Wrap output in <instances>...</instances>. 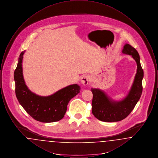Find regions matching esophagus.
Here are the masks:
<instances>
[{
    "label": "esophagus",
    "instance_id": "1",
    "mask_svg": "<svg viewBox=\"0 0 158 158\" xmlns=\"http://www.w3.org/2000/svg\"><path fill=\"white\" fill-rule=\"evenodd\" d=\"M90 81V77L89 76L85 75L82 77L81 78V83H82L83 85L86 86L88 84V83Z\"/></svg>",
    "mask_w": 158,
    "mask_h": 158
}]
</instances>
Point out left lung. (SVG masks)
I'll return each mask as SVG.
<instances>
[{"label":"left lung","instance_id":"left-lung-1","mask_svg":"<svg viewBox=\"0 0 158 158\" xmlns=\"http://www.w3.org/2000/svg\"><path fill=\"white\" fill-rule=\"evenodd\" d=\"M124 54L132 56L137 63V73L131 89L127 97L120 101H113L103 90L92 88L93 94L92 112L99 120L105 122H115L126 118L134 109L142 95L143 87V70L140 61V56L135 48L126 44L122 50Z\"/></svg>","mask_w":158,"mask_h":158}]
</instances>
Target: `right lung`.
I'll return each mask as SVG.
<instances>
[{
    "label": "right lung",
    "mask_w": 158,
    "mask_h": 158,
    "mask_svg": "<svg viewBox=\"0 0 158 158\" xmlns=\"http://www.w3.org/2000/svg\"><path fill=\"white\" fill-rule=\"evenodd\" d=\"M21 53L14 72L15 94L19 104L31 117L42 123H52L62 119L67 110L70 100L81 90L73 84L58 90L53 95L42 97L32 92L27 86L23 73V55Z\"/></svg>",
    "instance_id": "1"
}]
</instances>
